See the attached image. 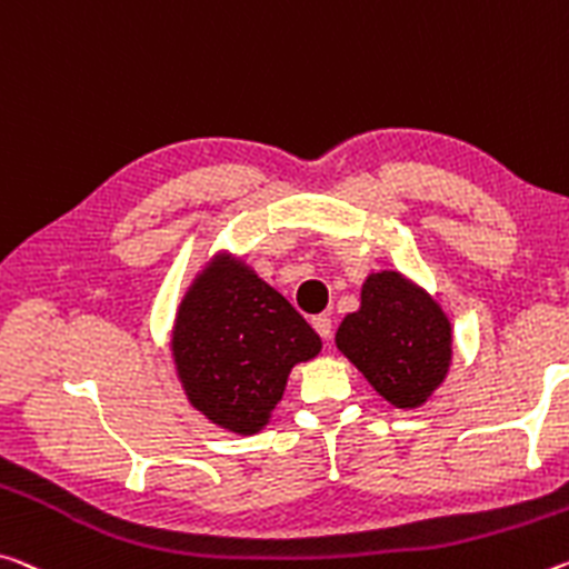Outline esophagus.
<instances>
[{
    "mask_svg": "<svg viewBox=\"0 0 569 569\" xmlns=\"http://www.w3.org/2000/svg\"><path fill=\"white\" fill-rule=\"evenodd\" d=\"M311 327H313V331H317L323 341L331 339V319L327 317V313H319V317H313L311 319Z\"/></svg>",
    "mask_w": 569,
    "mask_h": 569,
    "instance_id": "obj_1",
    "label": "esophagus"
}]
</instances>
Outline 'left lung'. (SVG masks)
Masks as SVG:
<instances>
[{"label": "left lung", "instance_id": "8db88e82", "mask_svg": "<svg viewBox=\"0 0 569 569\" xmlns=\"http://www.w3.org/2000/svg\"><path fill=\"white\" fill-rule=\"evenodd\" d=\"M450 321L408 278L382 270L362 286V306L337 331V347L395 408H418L446 380Z\"/></svg>", "mask_w": 569, "mask_h": 569}]
</instances>
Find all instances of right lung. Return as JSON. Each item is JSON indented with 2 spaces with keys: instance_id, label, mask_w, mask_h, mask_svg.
Segmentation results:
<instances>
[{
  "instance_id": "1",
  "label": "right lung",
  "mask_w": 569,
  "mask_h": 569,
  "mask_svg": "<svg viewBox=\"0 0 569 569\" xmlns=\"http://www.w3.org/2000/svg\"><path fill=\"white\" fill-rule=\"evenodd\" d=\"M319 349V333L301 313L228 256L194 278L171 331L189 402L240 436L266 426L293 365L309 362Z\"/></svg>"
}]
</instances>
